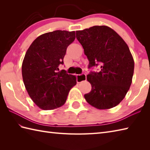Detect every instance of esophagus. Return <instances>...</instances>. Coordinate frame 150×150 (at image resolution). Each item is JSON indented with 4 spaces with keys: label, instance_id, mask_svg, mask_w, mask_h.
Here are the masks:
<instances>
[{
    "label": "esophagus",
    "instance_id": "1",
    "mask_svg": "<svg viewBox=\"0 0 150 150\" xmlns=\"http://www.w3.org/2000/svg\"><path fill=\"white\" fill-rule=\"evenodd\" d=\"M77 82L78 83H80L83 81L86 80V74H81V75H77Z\"/></svg>",
    "mask_w": 150,
    "mask_h": 150
}]
</instances>
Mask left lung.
<instances>
[{
  "label": "left lung",
  "instance_id": "1",
  "mask_svg": "<svg viewBox=\"0 0 150 150\" xmlns=\"http://www.w3.org/2000/svg\"><path fill=\"white\" fill-rule=\"evenodd\" d=\"M84 48L89 68L100 65L99 72H91L87 80L91 85L84 98L99 110L110 109L125 97L132 82L134 60L129 47L116 31L106 26H94L76 31Z\"/></svg>",
  "mask_w": 150,
  "mask_h": 150
}]
</instances>
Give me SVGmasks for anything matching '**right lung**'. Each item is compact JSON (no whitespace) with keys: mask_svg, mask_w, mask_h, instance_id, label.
Returning a JSON list of instances; mask_svg holds the SVG:
<instances>
[{"mask_svg":"<svg viewBox=\"0 0 150 150\" xmlns=\"http://www.w3.org/2000/svg\"><path fill=\"white\" fill-rule=\"evenodd\" d=\"M75 39L74 31L56 30L38 37L27 50L22 64V79L28 95L40 109L63 106L77 84L76 76L64 69L59 71L67 47Z\"/></svg>","mask_w":150,"mask_h":150,"instance_id":"add662e5","label":"right lung"}]
</instances>
